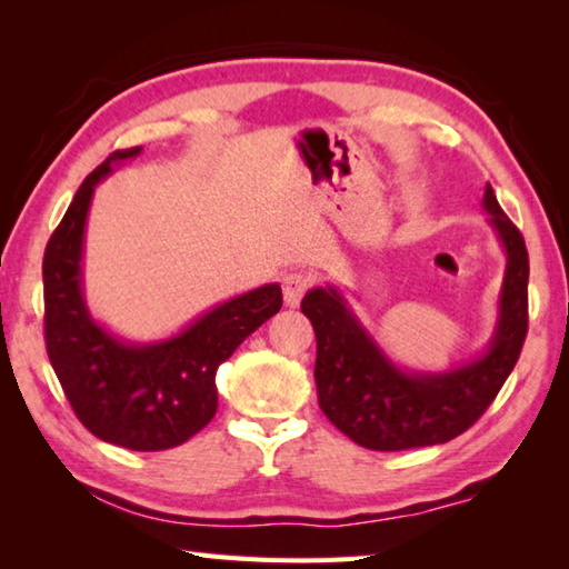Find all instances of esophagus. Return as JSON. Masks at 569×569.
<instances>
[{
	"mask_svg": "<svg viewBox=\"0 0 569 569\" xmlns=\"http://www.w3.org/2000/svg\"><path fill=\"white\" fill-rule=\"evenodd\" d=\"M308 286H311V281H308V276H303V273H286L283 276V301H286V306L296 308L298 303H301V298L308 291Z\"/></svg>",
	"mask_w": 569,
	"mask_h": 569,
	"instance_id": "esophagus-1",
	"label": "esophagus"
}]
</instances>
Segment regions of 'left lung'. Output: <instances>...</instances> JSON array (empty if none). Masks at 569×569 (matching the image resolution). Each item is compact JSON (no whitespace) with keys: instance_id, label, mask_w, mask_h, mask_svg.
<instances>
[{"instance_id":"left-lung-1","label":"left lung","mask_w":569,"mask_h":569,"mask_svg":"<svg viewBox=\"0 0 569 569\" xmlns=\"http://www.w3.org/2000/svg\"><path fill=\"white\" fill-rule=\"evenodd\" d=\"M481 208L507 256L497 323L477 359L447 371L403 369L381 349L336 286L311 288L301 311L316 331L319 407L336 429L373 451L445 445L475 423L502 389L527 336L529 258L525 238L499 208L492 186Z\"/></svg>"}]
</instances>
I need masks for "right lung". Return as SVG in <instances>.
<instances>
[{"instance_id": "add662e5", "label": "right lung", "mask_w": 569, "mask_h": 569, "mask_svg": "<svg viewBox=\"0 0 569 569\" xmlns=\"http://www.w3.org/2000/svg\"><path fill=\"white\" fill-rule=\"evenodd\" d=\"M114 152L84 178L44 250V341L72 409L94 437L132 451L172 449L216 417V371L258 326L281 311L266 283L208 308L168 339L138 343L112 333L84 301V228L98 182L138 158Z\"/></svg>"}]
</instances>
